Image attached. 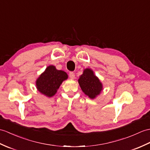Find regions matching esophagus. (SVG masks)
<instances>
[{
    "label": "esophagus",
    "mask_w": 150,
    "mask_h": 150,
    "mask_svg": "<svg viewBox=\"0 0 150 150\" xmlns=\"http://www.w3.org/2000/svg\"><path fill=\"white\" fill-rule=\"evenodd\" d=\"M69 76L71 79H75V74L74 72H70L69 74Z\"/></svg>",
    "instance_id": "1"
}]
</instances>
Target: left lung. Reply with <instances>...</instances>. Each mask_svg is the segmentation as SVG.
Segmentation results:
<instances>
[{"label":"left lung","instance_id":"1","mask_svg":"<svg viewBox=\"0 0 150 150\" xmlns=\"http://www.w3.org/2000/svg\"><path fill=\"white\" fill-rule=\"evenodd\" d=\"M82 91L89 98L95 99L103 90V84L91 68L83 69L78 80Z\"/></svg>","mask_w":150,"mask_h":150}]
</instances>
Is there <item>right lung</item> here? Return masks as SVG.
Masks as SVG:
<instances>
[{
	"label": "right lung",
	"instance_id": "1",
	"mask_svg": "<svg viewBox=\"0 0 150 150\" xmlns=\"http://www.w3.org/2000/svg\"><path fill=\"white\" fill-rule=\"evenodd\" d=\"M68 78L65 71L58 70L54 66L50 65L36 79V88L42 95L50 98L56 94L62 82Z\"/></svg>",
	"mask_w": 150,
	"mask_h": 150
}]
</instances>
